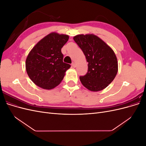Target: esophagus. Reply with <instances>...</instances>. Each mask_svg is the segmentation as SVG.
<instances>
[{
    "instance_id": "34e87169",
    "label": "esophagus",
    "mask_w": 146,
    "mask_h": 146,
    "mask_svg": "<svg viewBox=\"0 0 146 146\" xmlns=\"http://www.w3.org/2000/svg\"><path fill=\"white\" fill-rule=\"evenodd\" d=\"M72 66L73 68H76V63H75L74 62H73L72 63Z\"/></svg>"
}]
</instances>
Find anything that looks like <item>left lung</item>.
<instances>
[{
	"mask_svg": "<svg viewBox=\"0 0 146 146\" xmlns=\"http://www.w3.org/2000/svg\"><path fill=\"white\" fill-rule=\"evenodd\" d=\"M85 55L88 72L80 76L82 85L91 91L102 90L111 83L118 70L116 56L112 48L93 34L78 35L74 37Z\"/></svg>",
	"mask_w": 146,
	"mask_h": 146,
	"instance_id": "obj_1",
	"label": "left lung"
}]
</instances>
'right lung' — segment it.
Segmentation results:
<instances>
[{
    "label": "right lung",
    "mask_w": 146,
    "mask_h": 146,
    "mask_svg": "<svg viewBox=\"0 0 146 146\" xmlns=\"http://www.w3.org/2000/svg\"><path fill=\"white\" fill-rule=\"evenodd\" d=\"M69 36L53 32L47 35L35 45L27 57L26 71L32 81L41 88L51 90L63 79L70 65L63 61L61 48Z\"/></svg>",
    "instance_id": "1"
}]
</instances>
